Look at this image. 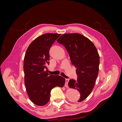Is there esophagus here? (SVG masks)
I'll return each mask as SVG.
<instances>
[{
	"mask_svg": "<svg viewBox=\"0 0 122 122\" xmlns=\"http://www.w3.org/2000/svg\"><path fill=\"white\" fill-rule=\"evenodd\" d=\"M69 81V79H66V83H65V87H68V82Z\"/></svg>",
	"mask_w": 122,
	"mask_h": 122,
	"instance_id": "obj_1",
	"label": "esophagus"
}]
</instances>
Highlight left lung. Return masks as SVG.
Segmentation results:
<instances>
[{
	"mask_svg": "<svg viewBox=\"0 0 122 122\" xmlns=\"http://www.w3.org/2000/svg\"><path fill=\"white\" fill-rule=\"evenodd\" d=\"M57 42L65 47L76 68L78 78L70 80L68 86L79 92L80 96L77 101L81 102L91 93L98 75L100 57L97 49L90 40L77 33L62 35Z\"/></svg>",
	"mask_w": 122,
	"mask_h": 122,
	"instance_id": "left-lung-1",
	"label": "left lung"
}]
</instances>
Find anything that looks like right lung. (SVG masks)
Returning a JSON list of instances; mask_svg holds the SVG:
<instances>
[{
	"instance_id": "right-lung-1",
	"label": "right lung",
	"mask_w": 122,
	"mask_h": 122,
	"mask_svg": "<svg viewBox=\"0 0 122 122\" xmlns=\"http://www.w3.org/2000/svg\"><path fill=\"white\" fill-rule=\"evenodd\" d=\"M61 34H45L38 36L29 45L24 58V83L29 98L38 106L48 102L50 91L55 86L62 87L66 80L47 72L49 65V50Z\"/></svg>"
}]
</instances>
